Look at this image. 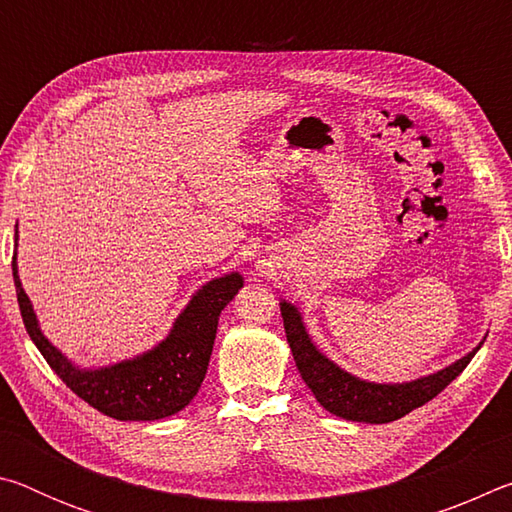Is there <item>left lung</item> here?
Listing matches in <instances>:
<instances>
[{
  "instance_id": "obj_1",
  "label": "left lung",
  "mask_w": 512,
  "mask_h": 512,
  "mask_svg": "<svg viewBox=\"0 0 512 512\" xmlns=\"http://www.w3.org/2000/svg\"><path fill=\"white\" fill-rule=\"evenodd\" d=\"M280 311L300 377L305 379V384L311 388V393L325 411L352 422L386 424L404 418L406 413L427 404L440 391H445L483 345L481 341L465 357L454 361L452 366L433 372V375L402 381V384H377V381L354 377L348 370L336 366L332 359H327L316 348V343L311 341L296 305L282 300Z\"/></svg>"
}]
</instances>
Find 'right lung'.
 <instances>
[{"instance_id": "add662e5", "label": "right lung", "mask_w": 512, "mask_h": 512, "mask_svg": "<svg viewBox=\"0 0 512 512\" xmlns=\"http://www.w3.org/2000/svg\"><path fill=\"white\" fill-rule=\"evenodd\" d=\"M13 282L24 327L51 370L81 400L108 418L124 422L169 418L194 400L210 366L221 311L244 287V277L237 271L214 277L194 293L187 307L173 320L169 334L155 348L110 366L81 368L42 334L36 311L17 275V230Z\"/></svg>"}]
</instances>
